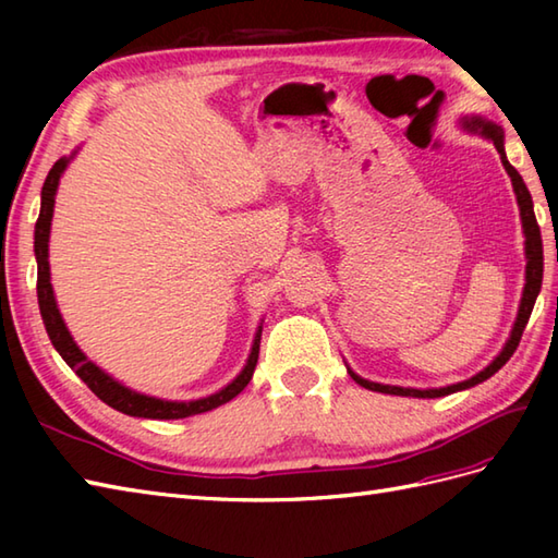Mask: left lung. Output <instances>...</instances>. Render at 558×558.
I'll list each match as a JSON object with an SVG mask.
<instances>
[{"mask_svg": "<svg viewBox=\"0 0 558 558\" xmlns=\"http://www.w3.org/2000/svg\"><path fill=\"white\" fill-rule=\"evenodd\" d=\"M462 129H468V132L480 134V136L492 141V144L496 146V150H499V156H501V162H504V168H506L508 177H511V182H513V192H515L518 208H520V220H523L525 258H527V266H525V290H523V300H520L518 318H515V324H513L511 338L506 340L504 350H501L499 354H496L494 362H492L489 366H484V369H482L480 374L468 378V381H460V384L446 386V388H426V390H420V388H402V386L374 384V381H366V378L357 376V374H354V372L350 369V366H348V374L354 378V381H357L362 388L376 390V393L405 396V398H441V396L456 393V390H465V388H472V386H477V384H482V381H487L489 376H494L508 360L513 357L518 342H520V338H523V330H525V326H527V318H530V314H532V306H535V300H537V294H539V290H542L544 256H542V234H539V225H537L535 208H532V196H530V192H527L523 177L518 174V170H515L513 165L508 162V158H506V150H504V129H501L499 124L482 120V117H462Z\"/></svg>", "mask_w": 558, "mask_h": 558, "instance_id": "left-lung-1", "label": "left lung"}]
</instances>
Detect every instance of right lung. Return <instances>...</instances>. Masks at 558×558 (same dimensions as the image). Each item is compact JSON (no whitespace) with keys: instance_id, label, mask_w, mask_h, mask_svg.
I'll return each instance as SVG.
<instances>
[{"instance_id":"add662e5","label":"right lung","mask_w":558,"mask_h":558,"mask_svg":"<svg viewBox=\"0 0 558 558\" xmlns=\"http://www.w3.org/2000/svg\"><path fill=\"white\" fill-rule=\"evenodd\" d=\"M76 156V150L71 153L69 158H59L47 180L43 184V194H40V216L38 222H35V260H38V304H40V316L47 336H50L54 350L62 354V360L78 374V378L86 384L93 393H96L102 402H108L110 408L120 410L124 414H132V417H146V420H182V417H192V414L208 412L218 405H225L230 402L234 396H240L246 388V384L252 381L256 362H258V345H260V326L254 336V345L252 352H248V360L244 364V369L240 376L234 378L232 384L225 386L222 390L206 398L198 400H189V402H177V400H162V398H153L136 393V390L122 386L120 381H114L110 374H105L98 364H93L86 354L78 350V345L71 338L69 328L64 324L62 314L57 310V300L52 292V282H50V260H47V242H50V225H52V213H54V194L59 186V177L64 174L69 160Z\"/></svg>"}]
</instances>
